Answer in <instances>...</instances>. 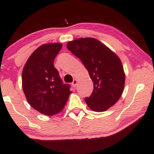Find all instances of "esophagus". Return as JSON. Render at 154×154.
I'll return each mask as SVG.
<instances>
[{"instance_id":"obj_1","label":"esophagus","mask_w":154,"mask_h":154,"mask_svg":"<svg viewBox=\"0 0 154 154\" xmlns=\"http://www.w3.org/2000/svg\"><path fill=\"white\" fill-rule=\"evenodd\" d=\"M72 85H73L74 88H75L76 86H77V79H74L73 82H72Z\"/></svg>"}]
</instances>
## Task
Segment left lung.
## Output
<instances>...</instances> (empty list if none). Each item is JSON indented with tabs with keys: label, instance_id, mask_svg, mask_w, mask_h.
Wrapping results in <instances>:
<instances>
[{
	"label": "left lung",
	"instance_id": "8db88e82",
	"mask_svg": "<svg viewBox=\"0 0 154 154\" xmlns=\"http://www.w3.org/2000/svg\"><path fill=\"white\" fill-rule=\"evenodd\" d=\"M79 58L93 82V91L85 98L95 111H104L114 105L122 94L125 75L119 58L95 38H79L66 44Z\"/></svg>",
	"mask_w": 154,
	"mask_h": 154
}]
</instances>
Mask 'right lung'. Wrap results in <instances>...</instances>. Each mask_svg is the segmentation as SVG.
Wrapping results in <instances>:
<instances>
[{
  "instance_id": "1",
  "label": "right lung",
  "mask_w": 154,
  "mask_h": 154,
  "mask_svg": "<svg viewBox=\"0 0 154 154\" xmlns=\"http://www.w3.org/2000/svg\"><path fill=\"white\" fill-rule=\"evenodd\" d=\"M61 43L44 44L29 56L22 71V88L28 103L41 114L52 116L64 107L70 85L63 84L54 61Z\"/></svg>"
}]
</instances>
